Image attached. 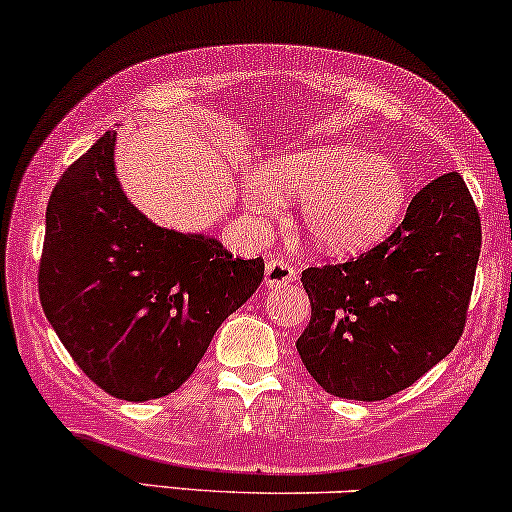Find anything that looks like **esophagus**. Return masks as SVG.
Wrapping results in <instances>:
<instances>
[{
  "instance_id": "34e87169",
  "label": "esophagus",
  "mask_w": 512,
  "mask_h": 512,
  "mask_svg": "<svg viewBox=\"0 0 512 512\" xmlns=\"http://www.w3.org/2000/svg\"><path fill=\"white\" fill-rule=\"evenodd\" d=\"M295 276H298L295 269L283 260H269L267 267H264V283H267L269 288H279L286 286V283H293Z\"/></svg>"
}]
</instances>
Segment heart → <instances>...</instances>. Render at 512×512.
<instances>
[{
	"label": "heart",
	"instance_id": "heart-1",
	"mask_svg": "<svg viewBox=\"0 0 512 512\" xmlns=\"http://www.w3.org/2000/svg\"><path fill=\"white\" fill-rule=\"evenodd\" d=\"M245 205L262 224L276 219L279 197H300V219L324 250L346 255L389 233L408 205V176L396 159L350 145L281 155L243 181Z\"/></svg>",
	"mask_w": 512,
	"mask_h": 512
}]
</instances>
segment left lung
<instances>
[{
  "label": "left lung",
  "instance_id": "8db88e82",
  "mask_svg": "<svg viewBox=\"0 0 512 512\" xmlns=\"http://www.w3.org/2000/svg\"><path fill=\"white\" fill-rule=\"evenodd\" d=\"M479 250V212L463 176L448 171L372 250L307 267L300 281L312 317L295 348L312 379L348 400H384L415 384L463 336Z\"/></svg>",
  "mask_w": 512,
  "mask_h": 512
}]
</instances>
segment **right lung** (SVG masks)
<instances>
[{"label":"right lung","mask_w":512,"mask_h":512,"mask_svg":"<svg viewBox=\"0 0 512 512\" xmlns=\"http://www.w3.org/2000/svg\"><path fill=\"white\" fill-rule=\"evenodd\" d=\"M116 133L76 159L47 205L38 288L73 362L121 400L169 396L226 317L264 279V260L140 214L116 181Z\"/></svg>","instance_id":"right-lung-1"}]
</instances>
